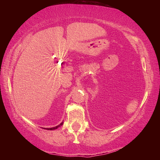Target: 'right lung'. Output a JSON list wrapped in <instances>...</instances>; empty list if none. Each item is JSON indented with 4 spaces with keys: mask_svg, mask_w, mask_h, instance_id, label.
Listing matches in <instances>:
<instances>
[{
    "mask_svg": "<svg viewBox=\"0 0 160 160\" xmlns=\"http://www.w3.org/2000/svg\"><path fill=\"white\" fill-rule=\"evenodd\" d=\"M63 125V122H62L61 124H59L58 126H56V127H53V128H46L47 130H51V131H53V130H55V129H56V128H58V127H60L61 126H62Z\"/></svg>",
    "mask_w": 160,
    "mask_h": 160,
    "instance_id": "obj_1",
    "label": "right lung"
}]
</instances>
